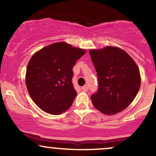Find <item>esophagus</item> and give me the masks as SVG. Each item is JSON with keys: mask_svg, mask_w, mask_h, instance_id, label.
Listing matches in <instances>:
<instances>
[{"mask_svg": "<svg viewBox=\"0 0 156 156\" xmlns=\"http://www.w3.org/2000/svg\"><path fill=\"white\" fill-rule=\"evenodd\" d=\"M81 89H82V90L83 91V92H87V91H88V86L84 85Z\"/></svg>", "mask_w": 156, "mask_h": 156, "instance_id": "obj_1", "label": "esophagus"}]
</instances>
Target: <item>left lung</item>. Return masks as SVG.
Listing matches in <instances>:
<instances>
[{
	"label": "left lung",
	"instance_id": "8db88e82",
	"mask_svg": "<svg viewBox=\"0 0 156 156\" xmlns=\"http://www.w3.org/2000/svg\"><path fill=\"white\" fill-rule=\"evenodd\" d=\"M91 58L98 74V92L91 96L95 108L113 115L133 102L141 86L137 64L124 50L114 46L91 49Z\"/></svg>",
	"mask_w": 156,
	"mask_h": 156
}]
</instances>
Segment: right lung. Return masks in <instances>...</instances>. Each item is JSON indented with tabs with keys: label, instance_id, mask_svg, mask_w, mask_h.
<instances>
[{
	"label": "right lung",
	"instance_id": "right-lung-1",
	"mask_svg": "<svg viewBox=\"0 0 156 156\" xmlns=\"http://www.w3.org/2000/svg\"><path fill=\"white\" fill-rule=\"evenodd\" d=\"M86 52L61 42L44 47L32 55L27 66L26 84L39 108L53 115L69 108L77 95L72 81L73 68Z\"/></svg>",
	"mask_w": 156,
	"mask_h": 156
}]
</instances>
